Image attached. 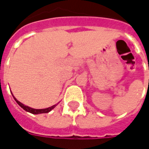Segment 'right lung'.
<instances>
[{
    "label": "right lung",
    "mask_w": 149,
    "mask_h": 149,
    "mask_svg": "<svg viewBox=\"0 0 149 149\" xmlns=\"http://www.w3.org/2000/svg\"><path fill=\"white\" fill-rule=\"evenodd\" d=\"M14 100L17 101V103L20 105V106L24 109L25 111H27L29 112H31V113H33V114H40V113H47V112H50L51 110L53 109L54 108L56 107V104L55 105H53L52 107H49V108H47V109H32L30 107H28V106H25L24 104H23L22 103H21L20 101H18L16 98L14 97Z\"/></svg>",
    "instance_id": "1"
}]
</instances>
